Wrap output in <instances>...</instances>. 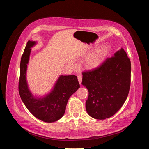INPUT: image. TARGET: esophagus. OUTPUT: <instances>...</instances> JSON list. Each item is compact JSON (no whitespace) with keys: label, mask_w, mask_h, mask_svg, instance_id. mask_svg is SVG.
<instances>
[{"label":"esophagus","mask_w":149,"mask_h":149,"mask_svg":"<svg viewBox=\"0 0 149 149\" xmlns=\"http://www.w3.org/2000/svg\"><path fill=\"white\" fill-rule=\"evenodd\" d=\"M77 77H78V82H79V83L81 84V82H82V76H81V75H78L77 76Z\"/></svg>","instance_id":"obj_1"}]
</instances>
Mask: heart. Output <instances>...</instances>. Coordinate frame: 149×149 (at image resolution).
I'll return each mask as SVG.
<instances>
[{"label": "heart", "mask_w": 149, "mask_h": 149, "mask_svg": "<svg viewBox=\"0 0 149 149\" xmlns=\"http://www.w3.org/2000/svg\"><path fill=\"white\" fill-rule=\"evenodd\" d=\"M109 53V48L102 45L96 48L85 61V66L88 70H94L101 65Z\"/></svg>", "instance_id": "1"}]
</instances>
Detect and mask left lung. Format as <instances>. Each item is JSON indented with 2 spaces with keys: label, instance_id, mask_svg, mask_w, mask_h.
<instances>
[{
  "label": "left lung",
  "instance_id": "left-lung-1",
  "mask_svg": "<svg viewBox=\"0 0 149 149\" xmlns=\"http://www.w3.org/2000/svg\"><path fill=\"white\" fill-rule=\"evenodd\" d=\"M82 84L88 91L86 107L93 118L104 120L114 115L128 96L131 62L121 48L98 68L82 73Z\"/></svg>",
  "mask_w": 149,
  "mask_h": 149
}]
</instances>
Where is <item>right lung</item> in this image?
Wrapping results in <instances>:
<instances>
[{
  "label": "right lung",
  "instance_id": "add662e5",
  "mask_svg": "<svg viewBox=\"0 0 149 149\" xmlns=\"http://www.w3.org/2000/svg\"><path fill=\"white\" fill-rule=\"evenodd\" d=\"M35 44V41L29 40L21 58L19 95L28 110L35 117L45 122L52 123L63 116L68 99L80 86L77 76L61 75L49 94L44 97H34L28 88L26 75L31 48Z\"/></svg>",
  "mask_w": 149,
  "mask_h": 149
}]
</instances>
